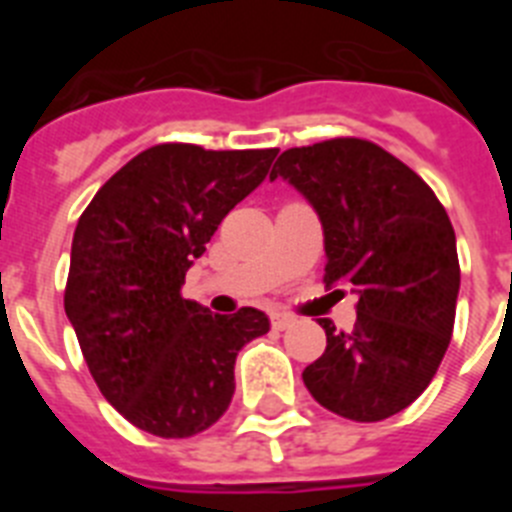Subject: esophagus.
<instances>
[{
	"label": "esophagus",
	"instance_id": "1",
	"mask_svg": "<svg viewBox=\"0 0 512 512\" xmlns=\"http://www.w3.org/2000/svg\"><path fill=\"white\" fill-rule=\"evenodd\" d=\"M292 323H295V320L289 318V315H271V328L274 330H287Z\"/></svg>",
	"mask_w": 512,
	"mask_h": 512
}]
</instances>
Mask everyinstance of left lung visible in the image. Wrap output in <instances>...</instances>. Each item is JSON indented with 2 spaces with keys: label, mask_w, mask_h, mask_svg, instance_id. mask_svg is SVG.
<instances>
[{
  "label": "left lung",
  "mask_w": 512,
  "mask_h": 512,
  "mask_svg": "<svg viewBox=\"0 0 512 512\" xmlns=\"http://www.w3.org/2000/svg\"><path fill=\"white\" fill-rule=\"evenodd\" d=\"M287 179L318 212L325 287L359 297L351 333L320 320L325 354L302 372L310 395L359 423L400 413L436 377L459 297L451 220L433 189L372 140L330 138L289 148L271 179Z\"/></svg>",
  "instance_id": "obj_1"
}]
</instances>
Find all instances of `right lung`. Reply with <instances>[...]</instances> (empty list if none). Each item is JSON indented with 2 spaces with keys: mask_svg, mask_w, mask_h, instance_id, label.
<instances>
[{
  "mask_svg": "<svg viewBox=\"0 0 512 512\" xmlns=\"http://www.w3.org/2000/svg\"><path fill=\"white\" fill-rule=\"evenodd\" d=\"M277 148L161 143L102 184L71 243L63 307L99 392L140 431L189 438L228 410L235 356L269 333L256 307L212 315L182 284Z\"/></svg>",
  "mask_w": 512,
  "mask_h": 512,
  "instance_id": "1",
  "label": "right lung"
}]
</instances>
